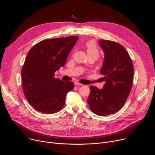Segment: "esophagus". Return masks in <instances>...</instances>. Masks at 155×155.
I'll use <instances>...</instances> for the list:
<instances>
[{
    "label": "esophagus",
    "mask_w": 155,
    "mask_h": 155,
    "mask_svg": "<svg viewBox=\"0 0 155 155\" xmlns=\"http://www.w3.org/2000/svg\"><path fill=\"white\" fill-rule=\"evenodd\" d=\"M74 84H75V85H82V84L81 83H80L78 82H74Z\"/></svg>",
    "instance_id": "1"
}]
</instances>
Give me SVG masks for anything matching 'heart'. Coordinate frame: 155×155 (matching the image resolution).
<instances>
[{"label": "heart", "instance_id": "heart-1", "mask_svg": "<svg viewBox=\"0 0 155 155\" xmlns=\"http://www.w3.org/2000/svg\"><path fill=\"white\" fill-rule=\"evenodd\" d=\"M85 48L89 56L94 57L97 59L99 56V51L97 45L94 41H88L85 44Z\"/></svg>", "mask_w": 155, "mask_h": 155}]
</instances>
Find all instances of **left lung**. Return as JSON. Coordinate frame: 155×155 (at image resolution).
<instances>
[{"label": "left lung", "mask_w": 155, "mask_h": 155, "mask_svg": "<svg viewBox=\"0 0 155 155\" xmlns=\"http://www.w3.org/2000/svg\"><path fill=\"white\" fill-rule=\"evenodd\" d=\"M104 52L101 73L105 82L103 89L91 85L87 103L91 110L99 116L118 111L124 106L133 84L134 66L124 47L111 40H100Z\"/></svg>", "instance_id": "obj_1"}]
</instances>
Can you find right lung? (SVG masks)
<instances>
[{
    "label": "right lung",
    "mask_w": 155,
    "mask_h": 155,
    "mask_svg": "<svg viewBox=\"0 0 155 155\" xmlns=\"http://www.w3.org/2000/svg\"><path fill=\"white\" fill-rule=\"evenodd\" d=\"M77 36L42 40L29 51L21 70L23 92L37 111L52 114L61 110L66 94L74 87L72 82L54 77L64 66Z\"/></svg>",
    "instance_id": "1"
}]
</instances>
